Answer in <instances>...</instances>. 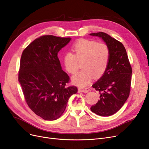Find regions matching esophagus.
I'll use <instances>...</instances> for the list:
<instances>
[{"label":"esophagus","mask_w":149,"mask_h":149,"mask_svg":"<svg viewBox=\"0 0 149 149\" xmlns=\"http://www.w3.org/2000/svg\"><path fill=\"white\" fill-rule=\"evenodd\" d=\"M79 91L82 93H88L90 91V89L88 88H86V87H80L79 88Z\"/></svg>","instance_id":"obj_1"}]
</instances>
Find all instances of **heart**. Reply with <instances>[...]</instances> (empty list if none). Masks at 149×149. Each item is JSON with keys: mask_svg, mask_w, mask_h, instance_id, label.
Here are the masks:
<instances>
[{"mask_svg": "<svg viewBox=\"0 0 149 149\" xmlns=\"http://www.w3.org/2000/svg\"><path fill=\"white\" fill-rule=\"evenodd\" d=\"M72 53H66L63 56V64L67 72L75 74L81 63L83 69L73 77L72 81L79 86H86L93 75L101 77L107 68L110 51L107 45L103 42L80 39L72 46Z\"/></svg>", "mask_w": 149, "mask_h": 149, "instance_id": "obj_1", "label": "heart"}]
</instances>
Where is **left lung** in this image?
Returning a JSON list of instances; mask_svg holds the SVG:
<instances>
[{"label": "left lung", "mask_w": 149, "mask_h": 149, "mask_svg": "<svg viewBox=\"0 0 149 149\" xmlns=\"http://www.w3.org/2000/svg\"><path fill=\"white\" fill-rule=\"evenodd\" d=\"M90 35L102 38L110 51L105 73L92 86L100 95L91 110L101 116H109L119 110L130 95L132 68L125 48L120 41L102 31Z\"/></svg>", "instance_id": "8db88e82"}]
</instances>
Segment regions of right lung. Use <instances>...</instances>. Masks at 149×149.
Returning a JSON list of instances; mask_svg holds the SVG:
<instances>
[{
	"label": "right lung",
	"mask_w": 149,
	"mask_h": 149,
	"mask_svg": "<svg viewBox=\"0 0 149 149\" xmlns=\"http://www.w3.org/2000/svg\"><path fill=\"white\" fill-rule=\"evenodd\" d=\"M70 38L43 35L31 42L21 55L18 74L24 98L36 115L47 120L60 118L70 97L78 89L61 69L58 52Z\"/></svg>",
	"instance_id": "add662e5"
}]
</instances>
